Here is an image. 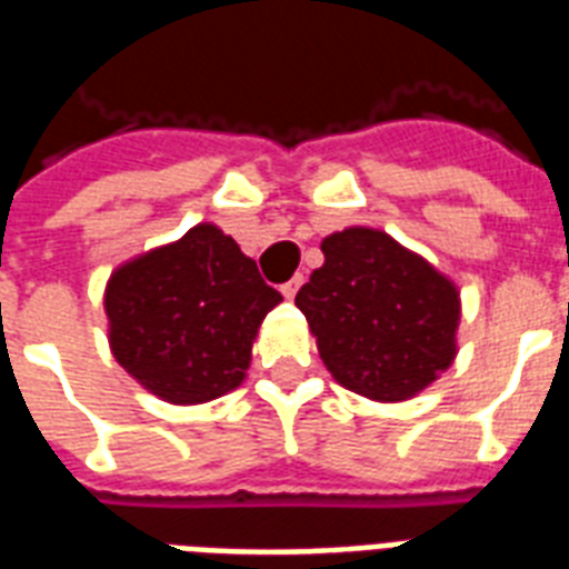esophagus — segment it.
<instances>
[{
	"label": "esophagus",
	"mask_w": 569,
	"mask_h": 569,
	"mask_svg": "<svg viewBox=\"0 0 569 569\" xmlns=\"http://www.w3.org/2000/svg\"><path fill=\"white\" fill-rule=\"evenodd\" d=\"M299 284H302V276H297V279H290L288 284H281V293H284V297H288V299H293V297H297Z\"/></svg>",
	"instance_id": "esophagus-1"
}]
</instances>
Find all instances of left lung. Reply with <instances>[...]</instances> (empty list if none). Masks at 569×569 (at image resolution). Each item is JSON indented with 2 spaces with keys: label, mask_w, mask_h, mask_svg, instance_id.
<instances>
[{
  "label": "left lung",
  "mask_w": 569,
  "mask_h": 569,
  "mask_svg": "<svg viewBox=\"0 0 569 569\" xmlns=\"http://www.w3.org/2000/svg\"><path fill=\"white\" fill-rule=\"evenodd\" d=\"M320 249L326 261L299 288L297 308L338 385L376 402H402L452 367L456 281L367 226L335 231Z\"/></svg>",
  "instance_id": "left-lung-1"
}]
</instances>
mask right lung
I'll list each match as a JSON object with an SVG mask.
<instances>
[{"label": "right lung", "instance_id": "add662e5", "mask_svg": "<svg viewBox=\"0 0 569 569\" xmlns=\"http://www.w3.org/2000/svg\"><path fill=\"white\" fill-rule=\"evenodd\" d=\"M281 302L213 222L120 263L104 288L113 358L149 393L199 406L240 388L263 317Z\"/></svg>", "mask_w": 569, "mask_h": 569}]
</instances>
